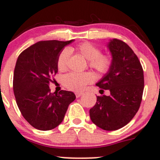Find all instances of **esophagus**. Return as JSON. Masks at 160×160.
I'll list each match as a JSON object with an SVG mask.
<instances>
[{"mask_svg":"<svg viewBox=\"0 0 160 160\" xmlns=\"http://www.w3.org/2000/svg\"><path fill=\"white\" fill-rule=\"evenodd\" d=\"M82 94H83V93L81 92H75V96H76L77 98L80 97L81 96H82Z\"/></svg>","mask_w":160,"mask_h":160,"instance_id":"obj_1","label":"esophagus"}]
</instances>
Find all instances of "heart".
<instances>
[{
	"instance_id": "1",
	"label": "heart",
	"mask_w": 160,
	"mask_h": 160,
	"mask_svg": "<svg viewBox=\"0 0 160 160\" xmlns=\"http://www.w3.org/2000/svg\"><path fill=\"white\" fill-rule=\"evenodd\" d=\"M72 50H75L78 54L88 61L90 68L95 69L99 73L104 74L110 69L111 65V59L107 55L100 54V50L99 48L93 46L90 42H85L78 45L75 50L72 48H70L69 50L64 49L61 52L57 62L59 70L63 71L66 68L69 57V51ZM93 80L94 75L90 72H71L64 75L62 78L64 86L74 91H80L83 89L85 85L90 83Z\"/></svg>"
}]
</instances>
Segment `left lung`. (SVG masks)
Instances as JSON below:
<instances>
[{
	"instance_id": "left-lung-1",
	"label": "left lung",
	"mask_w": 160,
	"mask_h": 160,
	"mask_svg": "<svg viewBox=\"0 0 160 160\" xmlns=\"http://www.w3.org/2000/svg\"><path fill=\"white\" fill-rule=\"evenodd\" d=\"M107 47L111 54V65L96 85L109 90L110 95L97 96L89 115L93 124L99 128L115 131L128 124L138 110L144 75L138 58L127 43L113 39Z\"/></svg>"
}]
</instances>
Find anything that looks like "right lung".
Here are the masks:
<instances>
[{"label":"right lung","instance_id":"right-lung-1","mask_svg":"<svg viewBox=\"0 0 160 160\" xmlns=\"http://www.w3.org/2000/svg\"><path fill=\"white\" fill-rule=\"evenodd\" d=\"M69 41H40L18 56L14 72L13 89L17 105L25 119L35 128L48 131L63 121L75 93L61 90L50 92V77L56 75L57 62Z\"/></svg>","mask_w":160,"mask_h":160}]
</instances>
